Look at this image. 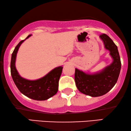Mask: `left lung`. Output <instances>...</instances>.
I'll list each match as a JSON object with an SVG mask.
<instances>
[{"instance_id": "obj_1", "label": "left lung", "mask_w": 131, "mask_h": 131, "mask_svg": "<svg viewBox=\"0 0 131 131\" xmlns=\"http://www.w3.org/2000/svg\"><path fill=\"white\" fill-rule=\"evenodd\" d=\"M100 37L106 49L110 51L114 59L112 63L101 72L92 75L77 69L75 70L74 79L77 89L82 93L91 97H99L110 91L117 83L121 69L120 57L116 45L106 34H100Z\"/></svg>"}]
</instances>
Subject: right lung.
Masks as SVG:
<instances>
[{
	"mask_svg": "<svg viewBox=\"0 0 131 131\" xmlns=\"http://www.w3.org/2000/svg\"><path fill=\"white\" fill-rule=\"evenodd\" d=\"M30 36L29 35L25 39ZM25 40L20 41L16 46L11 56V74L13 81L18 89L26 97L36 100H47L58 91L59 81L63 67L56 68L45 77L37 80H28L21 77L16 70L15 62L19 48Z\"/></svg>",
	"mask_w": 131,
	"mask_h": 131,
	"instance_id": "add662e5",
	"label": "right lung"
}]
</instances>
